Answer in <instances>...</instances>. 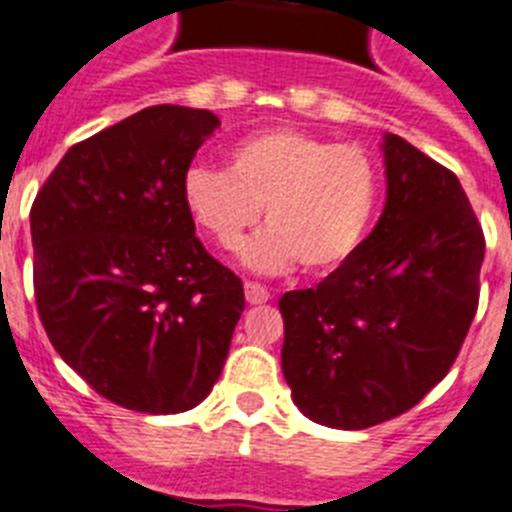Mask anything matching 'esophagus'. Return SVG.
<instances>
[{"mask_svg": "<svg viewBox=\"0 0 512 512\" xmlns=\"http://www.w3.org/2000/svg\"><path fill=\"white\" fill-rule=\"evenodd\" d=\"M245 298L250 306H262L270 301V290L260 283H245Z\"/></svg>", "mask_w": 512, "mask_h": 512, "instance_id": "esophagus-1", "label": "esophagus"}]
</instances>
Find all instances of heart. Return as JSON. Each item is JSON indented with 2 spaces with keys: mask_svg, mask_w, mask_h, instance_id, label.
Returning a JSON list of instances; mask_svg holds the SVG:
<instances>
[{
  "mask_svg": "<svg viewBox=\"0 0 512 512\" xmlns=\"http://www.w3.org/2000/svg\"><path fill=\"white\" fill-rule=\"evenodd\" d=\"M181 193L193 222L227 250L265 214L267 229L237 255L252 273L280 275L298 260L308 273H329L370 232L380 178L359 147L267 127L229 147L227 170L191 165Z\"/></svg>",
  "mask_w": 512,
  "mask_h": 512,
  "instance_id": "heart-1",
  "label": "heart"
}]
</instances>
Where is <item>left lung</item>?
<instances>
[{"label": "left lung", "instance_id": "obj_1", "mask_svg": "<svg viewBox=\"0 0 512 512\" xmlns=\"http://www.w3.org/2000/svg\"><path fill=\"white\" fill-rule=\"evenodd\" d=\"M388 199L359 250L280 298L283 375L311 421L359 431L444 380L480 298L485 237L459 178L382 135Z\"/></svg>", "mask_w": 512, "mask_h": 512}]
</instances>
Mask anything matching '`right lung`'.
Returning a JSON list of instances; mask_svg holds the SVG:
<instances>
[{"mask_svg": "<svg viewBox=\"0 0 512 512\" xmlns=\"http://www.w3.org/2000/svg\"><path fill=\"white\" fill-rule=\"evenodd\" d=\"M219 127L158 104L78 142L30 211L35 301L50 344L130 411H191L245 311L242 280L196 237L183 173Z\"/></svg>", "mask_w": 512, "mask_h": 512, "instance_id": "right-lung-1", "label": "right lung"}]
</instances>
